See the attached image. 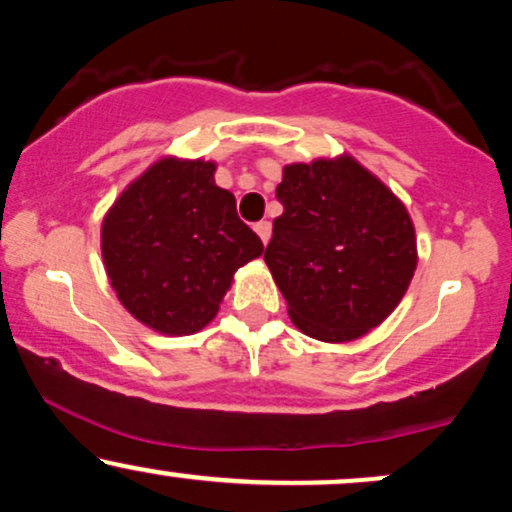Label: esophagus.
<instances>
[{
  "label": "esophagus",
  "instance_id": "esophagus-1",
  "mask_svg": "<svg viewBox=\"0 0 512 512\" xmlns=\"http://www.w3.org/2000/svg\"><path fill=\"white\" fill-rule=\"evenodd\" d=\"M255 233H257V236H260L262 243L267 245L269 236H272V223H269V221H257L255 223Z\"/></svg>",
  "mask_w": 512,
  "mask_h": 512
}]
</instances>
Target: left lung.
Returning <instances> with one entry per match:
<instances>
[{
	"instance_id": "obj_1",
	"label": "left lung",
	"mask_w": 512,
	"mask_h": 512,
	"mask_svg": "<svg viewBox=\"0 0 512 512\" xmlns=\"http://www.w3.org/2000/svg\"><path fill=\"white\" fill-rule=\"evenodd\" d=\"M264 262L298 330L351 342L378 327L416 269V236L404 204L354 158L293 163L276 187Z\"/></svg>"
}]
</instances>
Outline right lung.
I'll return each instance as SVG.
<instances>
[{"instance_id": "obj_1", "label": "right lung", "mask_w": 512, "mask_h": 512, "mask_svg": "<svg viewBox=\"0 0 512 512\" xmlns=\"http://www.w3.org/2000/svg\"><path fill=\"white\" fill-rule=\"evenodd\" d=\"M214 163L163 158L122 192L103 221V262L120 303L163 334L214 320L238 267L264 245L240 221Z\"/></svg>"}]
</instances>
